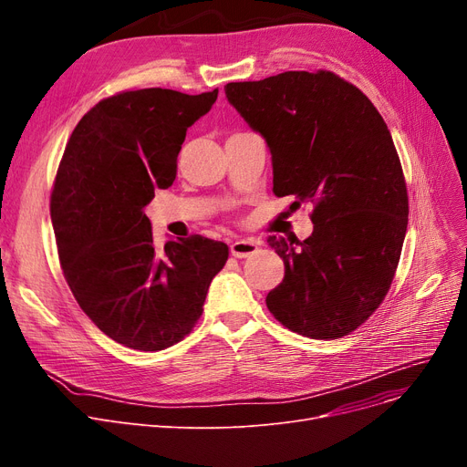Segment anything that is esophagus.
<instances>
[{"label": "esophagus", "instance_id": "1", "mask_svg": "<svg viewBox=\"0 0 467 467\" xmlns=\"http://www.w3.org/2000/svg\"><path fill=\"white\" fill-rule=\"evenodd\" d=\"M257 242L254 240H234L231 244V254L238 259H244V257H250L257 252Z\"/></svg>", "mask_w": 467, "mask_h": 467}]
</instances>
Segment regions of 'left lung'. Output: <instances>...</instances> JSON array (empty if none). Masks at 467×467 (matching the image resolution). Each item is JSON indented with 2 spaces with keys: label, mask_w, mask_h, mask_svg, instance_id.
<instances>
[{
  "label": "left lung",
  "mask_w": 467,
  "mask_h": 467,
  "mask_svg": "<svg viewBox=\"0 0 467 467\" xmlns=\"http://www.w3.org/2000/svg\"><path fill=\"white\" fill-rule=\"evenodd\" d=\"M227 100L273 155V191L314 204L306 240L268 238L285 275L266 296L276 320L333 340L384 301L409 221L403 168L384 119L333 71H284L229 83Z\"/></svg>",
  "instance_id": "1"
}]
</instances>
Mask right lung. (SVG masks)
I'll use <instances>...</instances> for the list:
<instances>
[{
	"label": "right lung",
	"instance_id": "1",
	"mask_svg": "<svg viewBox=\"0 0 467 467\" xmlns=\"http://www.w3.org/2000/svg\"><path fill=\"white\" fill-rule=\"evenodd\" d=\"M217 88L127 90L83 115L66 145L51 219L64 278L94 326L119 345L157 352L189 335L202 316L227 244L192 234L155 248L145 206L178 174L187 129Z\"/></svg>",
	"mask_w": 467,
	"mask_h": 467
}]
</instances>
